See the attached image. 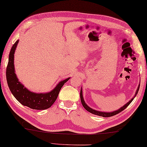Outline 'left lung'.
Wrapping results in <instances>:
<instances>
[{"mask_svg":"<svg viewBox=\"0 0 147 147\" xmlns=\"http://www.w3.org/2000/svg\"><path fill=\"white\" fill-rule=\"evenodd\" d=\"M139 87H140V85L139 86V87L137 88V91H136V93H135V96L137 95V93H138V91H139ZM135 96L134 97V98H133L131 99V100L129 101V102H128L127 104H126V105H125L124 106H123L122 107L119 108V110H116V111H114V112H102L96 111V110L92 109V108H91L90 107H88V106L86 105V104H85L84 100H83V94H82V91H81H81H80V98H81V103H82V105L83 106V107L85 108V109L86 110H87L88 112H89L92 113V114H95V115H97V116H100L105 117V118H106V117H111V116H114V115H116V114H119V112H121V111H123V110L124 109H125V108H127L129 105V104L132 102L133 100H134V98H135Z\"/></svg>","mask_w":147,"mask_h":147,"instance_id":"left-lung-1","label":"left lung"}]
</instances>
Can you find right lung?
I'll return each mask as SVG.
<instances>
[{
	"label": "right lung",
	"mask_w": 147,
	"mask_h": 147,
	"mask_svg": "<svg viewBox=\"0 0 147 147\" xmlns=\"http://www.w3.org/2000/svg\"><path fill=\"white\" fill-rule=\"evenodd\" d=\"M19 40L15 43L11 49L9 55L8 63L6 67V80L10 91L18 101L22 105L26 106L34 110H45L50 108L55 102L58 96L61 88L69 78L66 79L60 82L53 91L48 93L37 94L28 91L20 83L15 74L13 65V55Z\"/></svg>",
	"instance_id": "add662e5"
}]
</instances>
